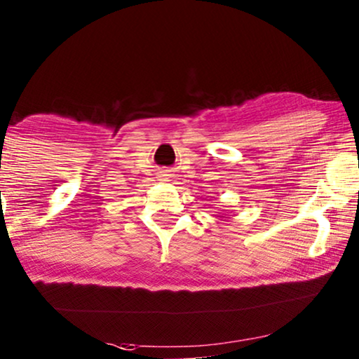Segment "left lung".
Instances as JSON below:
<instances>
[{
    "label": "left lung",
    "instance_id": "obj_1",
    "mask_svg": "<svg viewBox=\"0 0 359 359\" xmlns=\"http://www.w3.org/2000/svg\"><path fill=\"white\" fill-rule=\"evenodd\" d=\"M218 218H224V216H218Z\"/></svg>",
    "mask_w": 359,
    "mask_h": 359
}]
</instances>
